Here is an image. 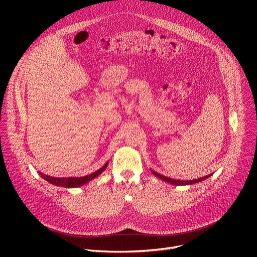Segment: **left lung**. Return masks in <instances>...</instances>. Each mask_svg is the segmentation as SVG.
<instances>
[{
	"label": "left lung",
	"instance_id": "8db88e82",
	"mask_svg": "<svg viewBox=\"0 0 257 257\" xmlns=\"http://www.w3.org/2000/svg\"><path fill=\"white\" fill-rule=\"evenodd\" d=\"M152 174L155 175L156 177L160 178L161 180H164L166 182H169L171 184H174V185H191V184H194V183H197V182H201L202 180H205L206 178H208L209 176H211V175H207V176H204V177H201V178H198V179H195V180H176V179H172V178H169V177H166L164 176V175H160L158 173H156L155 171L151 170Z\"/></svg>",
	"mask_w": 257,
	"mask_h": 257
}]
</instances>
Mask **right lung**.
Instances as JSON below:
<instances>
[{
  "label": "right lung",
  "instance_id": "1",
  "mask_svg": "<svg viewBox=\"0 0 257 257\" xmlns=\"http://www.w3.org/2000/svg\"><path fill=\"white\" fill-rule=\"evenodd\" d=\"M108 166V163H106L101 169H99L98 171L93 172L89 175H86L84 177H69V178H58V177H52V176H48V175H45L44 173H40L39 175L40 177L44 178L45 180H47L48 182H50L51 184H54L56 186H62V187H79V186H82L84 184H86L87 182L91 181L92 179H94L96 177H98L99 175L104 172L106 170Z\"/></svg>",
  "mask_w": 257,
  "mask_h": 257
}]
</instances>
